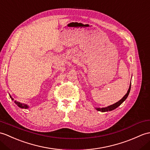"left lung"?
<instances>
[{"label":"left lung","mask_w":150,"mask_h":150,"mask_svg":"<svg viewBox=\"0 0 150 150\" xmlns=\"http://www.w3.org/2000/svg\"><path fill=\"white\" fill-rule=\"evenodd\" d=\"M130 88H131V83H130V85L129 89H128V91H127L126 95H125L123 97V98H121L120 101H118L117 102L115 103L114 104H112V105H111L108 106V107H107L96 108V109L97 110H98V111H101V112H107V111H111V110H114V109H116V108H117V107H119V106L121 105V104L122 103L124 102V101L127 99V98L128 97V95H129V93H130Z\"/></svg>","instance_id":"8db88e82"}]
</instances>
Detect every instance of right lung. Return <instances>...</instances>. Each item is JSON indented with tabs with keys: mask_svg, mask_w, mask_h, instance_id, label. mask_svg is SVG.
<instances>
[{
	"mask_svg": "<svg viewBox=\"0 0 150 150\" xmlns=\"http://www.w3.org/2000/svg\"><path fill=\"white\" fill-rule=\"evenodd\" d=\"M10 98H11V100H13V98H12V97L11 96H9ZM15 103L17 105H18L19 107L22 108V109H27V108H29V106H28L27 105H26V104H24V103H21L20 102H16V101H15Z\"/></svg>",
	"mask_w": 150,
	"mask_h": 150,
	"instance_id": "1",
	"label": "right lung"
}]
</instances>
